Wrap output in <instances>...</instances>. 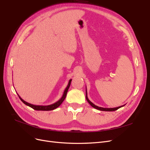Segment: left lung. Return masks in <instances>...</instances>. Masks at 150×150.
Instances as JSON below:
<instances>
[{
	"label": "left lung",
	"instance_id": "8db88e82",
	"mask_svg": "<svg viewBox=\"0 0 150 150\" xmlns=\"http://www.w3.org/2000/svg\"><path fill=\"white\" fill-rule=\"evenodd\" d=\"M86 100H87V101L89 103V104H90L91 106L92 107H93L94 108L96 109V110H100V111H116L117 110H118L119 108L124 106L125 105L123 106H119V107H117V108H102V107H99L96 105H95V104H94L91 101H90L89 99H88V93H87V89H86Z\"/></svg>",
	"mask_w": 150,
	"mask_h": 150
}]
</instances>
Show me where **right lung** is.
Returning a JSON list of instances; mask_svg holds the SVG:
<instances>
[{
  "instance_id": "add662e5",
  "label": "right lung",
  "mask_w": 150,
  "mask_h": 150,
  "mask_svg": "<svg viewBox=\"0 0 150 150\" xmlns=\"http://www.w3.org/2000/svg\"><path fill=\"white\" fill-rule=\"evenodd\" d=\"M72 79H70L69 81V83H68V84L67 86V87L66 88L64 91V93H63L62 94V96L61 97V98L59 99V100H58L57 101H56V103H54L52 104H50V105H47V106H43V105H34V104H30V103H29L28 102L25 101L24 99H22L20 96L18 94V96H19V98L23 102V103H24L25 105L28 106L30 108H32L33 109H34V110H38V111H51V110H55V109H56L57 107L59 106L61 104H62V103L64 101V100L66 98V94H67V91L68 89H69V87H70V85H71V82Z\"/></svg>"
}]
</instances>
